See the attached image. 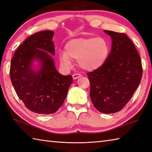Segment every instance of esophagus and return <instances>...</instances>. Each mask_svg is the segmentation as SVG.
Here are the masks:
<instances>
[{
  "label": "esophagus",
  "instance_id": "esophagus-1",
  "mask_svg": "<svg viewBox=\"0 0 152 152\" xmlns=\"http://www.w3.org/2000/svg\"><path fill=\"white\" fill-rule=\"evenodd\" d=\"M80 76H81V74H74L73 75H72V78H73L74 80H76L77 78H80Z\"/></svg>",
  "mask_w": 152,
  "mask_h": 152
}]
</instances>
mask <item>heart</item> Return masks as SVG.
<instances>
[{
  "mask_svg": "<svg viewBox=\"0 0 152 152\" xmlns=\"http://www.w3.org/2000/svg\"><path fill=\"white\" fill-rule=\"evenodd\" d=\"M109 52V44L104 38H82L69 41L65 46V52H61L59 57L64 66H71V59L78 60L80 68L92 71L104 64Z\"/></svg>",
  "mask_w": 152,
  "mask_h": 152,
  "instance_id": "obj_1",
  "label": "heart"
}]
</instances>
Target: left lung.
I'll return each instance as SVG.
<instances>
[{
  "label": "left lung",
  "instance_id": "8db88e82",
  "mask_svg": "<svg viewBox=\"0 0 152 152\" xmlns=\"http://www.w3.org/2000/svg\"><path fill=\"white\" fill-rule=\"evenodd\" d=\"M104 31L112 39L110 53L101 67L87 75L93 106L102 113L112 114L120 111L130 101L143 70L138 51L127 35Z\"/></svg>",
  "mask_w": 152,
  "mask_h": 152
}]
</instances>
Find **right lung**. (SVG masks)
Masks as SVG:
<instances>
[{
    "mask_svg": "<svg viewBox=\"0 0 152 152\" xmlns=\"http://www.w3.org/2000/svg\"><path fill=\"white\" fill-rule=\"evenodd\" d=\"M54 32L42 31L33 34L19 45L11 60L10 76L19 99L29 110L42 114L56 112L63 105L72 83L71 75L57 72L52 58ZM41 63L37 72L31 69L34 59Z\"/></svg>",
    "mask_w": 152,
    "mask_h": 152,
    "instance_id": "obj_1",
    "label": "right lung"
}]
</instances>
